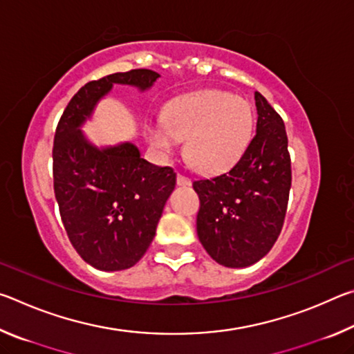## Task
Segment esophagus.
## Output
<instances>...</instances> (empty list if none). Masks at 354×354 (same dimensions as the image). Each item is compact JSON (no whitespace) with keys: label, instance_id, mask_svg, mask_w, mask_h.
Masks as SVG:
<instances>
[{"label":"esophagus","instance_id":"1","mask_svg":"<svg viewBox=\"0 0 354 354\" xmlns=\"http://www.w3.org/2000/svg\"><path fill=\"white\" fill-rule=\"evenodd\" d=\"M176 183H178V185H181V187H187V185H190V179L184 175H178Z\"/></svg>","mask_w":354,"mask_h":354}]
</instances>
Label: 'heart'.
Masks as SVG:
<instances>
[{
  "label": "heart",
  "instance_id": "heart-1",
  "mask_svg": "<svg viewBox=\"0 0 354 354\" xmlns=\"http://www.w3.org/2000/svg\"><path fill=\"white\" fill-rule=\"evenodd\" d=\"M253 127V109L247 100L221 91H198L171 100L164 120L147 124L145 136L164 156L187 138L189 162L198 171L220 173L242 158Z\"/></svg>",
  "mask_w": 354,
  "mask_h": 354
}]
</instances>
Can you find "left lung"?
<instances>
[{
    "instance_id": "left-lung-1",
    "label": "left lung",
    "mask_w": 354,
    "mask_h": 354,
    "mask_svg": "<svg viewBox=\"0 0 354 354\" xmlns=\"http://www.w3.org/2000/svg\"><path fill=\"white\" fill-rule=\"evenodd\" d=\"M254 100L256 136L242 158L221 175L194 183L200 242L215 262L230 268L253 266L272 250L292 183L283 118L259 92Z\"/></svg>"
}]
</instances>
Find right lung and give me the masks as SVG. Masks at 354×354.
Segmentation results:
<instances>
[{
	"label": "right lung",
	"mask_w": 354,
	"mask_h": 354,
	"mask_svg": "<svg viewBox=\"0 0 354 354\" xmlns=\"http://www.w3.org/2000/svg\"><path fill=\"white\" fill-rule=\"evenodd\" d=\"M159 77L139 68L87 82L59 120L53 147L59 211L77 254L98 270H127L140 261L175 189L176 173L149 164L131 142L93 145L81 128L115 84L147 92Z\"/></svg>",
	"instance_id": "obj_1"
}]
</instances>
